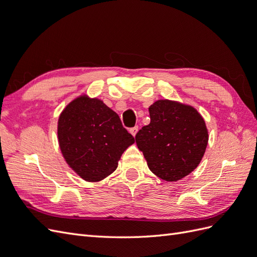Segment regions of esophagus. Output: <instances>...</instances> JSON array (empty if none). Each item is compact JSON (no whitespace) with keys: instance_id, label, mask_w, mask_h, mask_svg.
<instances>
[{"instance_id":"1","label":"esophagus","mask_w":257,"mask_h":257,"mask_svg":"<svg viewBox=\"0 0 257 257\" xmlns=\"http://www.w3.org/2000/svg\"><path fill=\"white\" fill-rule=\"evenodd\" d=\"M138 132V126H134V127H132V128H130V133L133 135V136H135L136 135V133Z\"/></svg>"}]
</instances>
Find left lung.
<instances>
[{
  "label": "left lung",
  "mask_w": 257,
  "mask_h": 257,
  "mask_svg": "<svg viewBox=\"0 0 257 257\" xmlns=\"http://www.w3.org/2000/svg\"><path fill=\"white\" fill-rule=\"evenodd\" d=\"M150 123L135 136L148 167L166 181H178L191 174L203 159L208 130L198 111L168 99L149 107Z\"/></svg>",
  "instance_id": "1"
}]
</instances>
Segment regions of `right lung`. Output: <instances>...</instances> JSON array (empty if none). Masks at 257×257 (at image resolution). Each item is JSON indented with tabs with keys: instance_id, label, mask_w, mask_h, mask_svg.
Wrapping results in <instances>:
<instances>
[{
	"instance_id": "obj_1",
	"label": "right lung",
	"mask_w": 257,
	"mask_h": 257,
	"mask_svg": "<svg viewBox=\"0 0 257 257\" xmlns=\"http://www.w3.org/2000/svg\"><path fill=\"white\" fill-rule=\"evenodd\" d=\"M58 139L62 154L83 180L96 182L113 173L122 153L135 143L109 107L82 95L60 114Z\"/></svg>"
}]
</instances>
